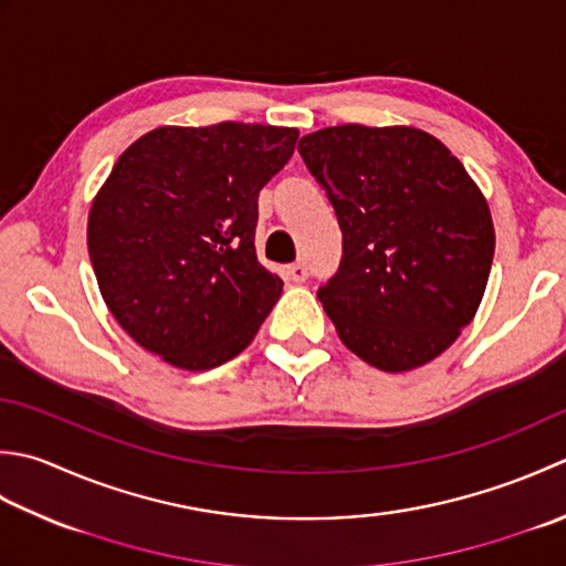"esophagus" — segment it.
Instances as JSON below:
<instances>
[{
    "mask_svg": "<svg viewBox=\"0 0 566 566\" xmlns=\"http://www.w3.org/2000/svg\"><path fill=\"white\" fill-rule=\"evenodd\" d=\"M286 274H290V280L292 282H304L306 280V264L304 262H294V264H290V268H286Z\"/></svg>",
    "mask_w": 566,
    "mask_h": 566,
    "instance_id": "esophagus-1",
    "label": "esophagus"
}]
</instances>
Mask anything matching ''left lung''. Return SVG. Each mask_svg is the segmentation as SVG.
<instances>
[{
    "mask_svg": "<svg viewBox=\"0 0 566 566\" xmlns=\"http://www.w3.org/2000/svg\"><path fill=\"white\" fill-rule=\"evenodd\" d=\"M298 154L343 232L338 272L318 290L338 338L385 373L434 360L489 284L495 230L481 188L415 127H326Z\"/></svg>",
    "mask_w": 566,
    "mask_h": 566,
    "instance_id": "left-lung-1",
    "label": "left lung"
}]
</instances>
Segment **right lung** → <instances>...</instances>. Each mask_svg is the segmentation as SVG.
<instances>
[{"mask_svg":"<svg viewBox=\"0 0 566 566\" xmlns=\"http://www.w3.org/2000/svg\"><path fill=\"white\" fill-rule=\"evenodd\" d=\"M294 127H157L122 151L87 216L109 314L174 368L245 350L284 282L254 252L258 196L292 159Z\"/></svg>","mask_w":566,"mask_h":566,"instance_id":"1","label":"right lung"}]
</instances>
